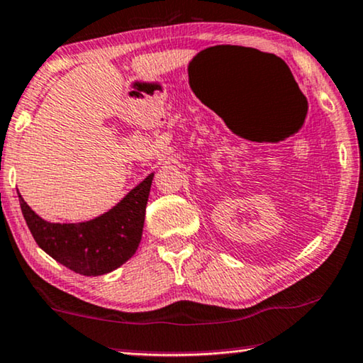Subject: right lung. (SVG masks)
Listing matches in <instances>:
<instances>
[{
  "instance_id": "add662e5",
  "label": "right lung",
  "mask_w": 363,
  "mask_h": 363,
  "mask_svg": "<svg viewBox=\"0 0 363 363\" xmlns=\"http://www.w3.org/2000/svg\"><path fill=\"white\" fill-rule=\"evenodd\" d=\"M154 174L106 214L79 224L41 219L19 196V206L36 244L57 262L81 275H103L136 254Z\"/></svg>"
}]
</instances>
